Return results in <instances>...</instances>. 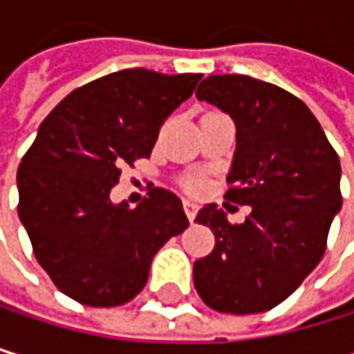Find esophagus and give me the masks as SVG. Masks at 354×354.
Wrapping results in <instances>:
<instances>
[{
    "instance_id": "esophagus-1",
    "label": "esophagus",
    "mask_w": 354,
    "mask_h": 354,
    "mask_svg": "<svg viewBox=\"0 0 354 354\" xmlns=\"http://www.w3.org/2000/svg\"><path fill=\"white\" fill-rule=\"evenodd\" d=\"M183 206H185V214H187V218L189 221H193L195 218V214H197V210H199V206L193 201V199H185L183 201Z\"/></svg>"
}]
</instances>
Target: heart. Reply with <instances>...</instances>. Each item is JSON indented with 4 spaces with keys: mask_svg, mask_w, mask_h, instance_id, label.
Returning <instances> with one entry per match:
<instances>
[{
    "mask_svg": "<svg viewBox=\"0 0 354 354\" xmlns=\"http://www.w3.org/2000/svg\"><path fill=\"white\" fill-rule=\"evenodd\" d=\"M189 189H199V183H197V180H191V183H189Z\"/></svg>",
    "mask_w": 354,
    "mask_h": 354,
    "instance_id": "heart-1",
    "label": "heart"
}]
</instances>
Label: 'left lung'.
<instances>
[{"instance_id": "left-lung-1", "label": "left lung", "mask_w": 354, "mask_h": 354, "mask_svg": "<svg viewBox=\"0 0 354 354\" xmlns=\"http://www.w3.org/2000/svg\"><path fill=\"white\" fill-rule=\"evenodd\" d=\"M195 95L234 118L225 197L250 214L231 225L216 203L199 210L195 221L212 229L216 244L195 261L193 282L212 310L257 315L287 299L323 259L342 208L339 159L308 106L276 84L223 74Z\"/></svg>"}]
</instances>
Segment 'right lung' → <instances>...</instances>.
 <instances>
[{
    "label": "right lung",
    "mask_w": 354,
    "mask_h": 354,
    "mask_svg": "<svg viewBox=\"0 0 354 354\" xmlns=\"http://www.w3.org/2000/svg\"><path fill=\"white\" fill-rule=\"evenodd\" d=\"M201 74L120 70L93 80L42 120L17 174L19 218L37 263L84 306L131 301L153 257L189 227L183 201L153 189L136 208L112 203L120 165L151 157L165 118Z\"/></svg>",
    "instance_id": "obj_1"
}]
</instances>
